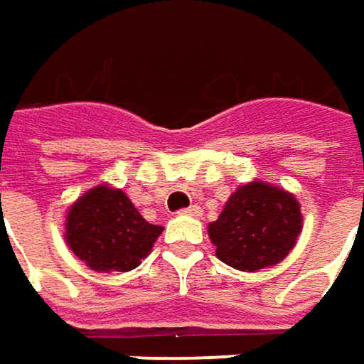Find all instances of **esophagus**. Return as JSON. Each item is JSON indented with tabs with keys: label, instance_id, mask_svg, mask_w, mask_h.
<instances>
[{
	"label": "esophagus",
	"instance_id": "1",
	"mask_svg": "<svg viewBox=\"0 0 364 364\" xmlns=\"http://www.w3.org/2000/svg\"><path fill=\"white\" fill-rule=\"evenodd\" d=\"M182 215H188V217H200L203 215V208L198 206V204H192L188 208H184L182 210Z\"/></svg>",
	"mask_w": 364,
	"mask_h": 364
}]
</instances>
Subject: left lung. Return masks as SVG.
I'll return each mask as SVG.
<instances>
[{
    "mask_svg": "<svg viewBox=\"0 0 364 364\" xmlns=\"http://www.w3.org/2000/svg\"><path fill=\"white\" fill-rule=\"evenodd\" d=\"M301 204L289 190L263 180L241 184L208 225L217 257L239 272H259L289 255L300 237Z\"/></svg>",
    "mask_w": 364,
    "mask_h": 364,
    "instance_id": "1",
    "label": "left lung"
}]
</instances>
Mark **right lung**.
I'll return each mask as SVG.
<instances>
[{"mask_svg":"<svg viewBox=\"0 0 364 364\" xmlns=\"http://www.w3.org/2000/svg\"><path fill=\"white\" fill-rule=\"evenodd\" d=\"M164 231L139 215L121 188L97 184L68 206L64 241L92 272H132Z\"/></svg>","mask_w":364,"mask_h":364,"instance_id":"add662e5","label":"right lung"}]
</instances>
